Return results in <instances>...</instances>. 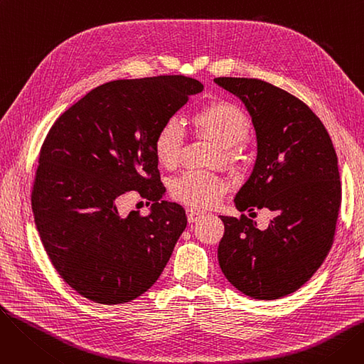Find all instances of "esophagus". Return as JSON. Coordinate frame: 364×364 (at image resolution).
<instances>
[{
  "label": "esophagus",
  "mask_w": 364,
  "mask_h": 364,
  "mask_svg": "<svg viewBox=\"0 0 364 364\" xmlns=\"http://www.w3.org/2000/svg\"><path fill=\"white\" fill-rule=\"evenodd\" d=\"M186 214H187V220H188V223H196V221H199V218L203 215L202 213L195 211V209H192V208L187 209Z\"/></svg>",
  "instance_id": "1"
}]
</instances>
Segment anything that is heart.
Instances as JSON below:
<instances>
[{
  "label": "heart",
  "mask_w": 364,
  "mask_h": 364,
  "mask_svg": "<svg viewBox=\"0 0 364 364\" xmlns=\"http://www.w3.org/2000/svg\"><path fill=\"white\" fill-rule=\"evenodd\" d=\"M193 125L202 136L211 139L220 147L221 158L227 164L239 159V144L251 132V121L246 112L225 100L205 105L193 114ZM184 147V129L178 119L165 121L153 139V153L164 168L178 165ZM228 187L227 180L209 171H188L171 183V196L195 209L213 208Z\"/></svg>",
  "instance_id": "b5f03b06"
}]
</instances>
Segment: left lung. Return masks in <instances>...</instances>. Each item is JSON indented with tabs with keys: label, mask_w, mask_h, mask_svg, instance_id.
Wrapping results in <instances>:
<instances>
[{
	"label": "left lung",
	"mask_w": 364,
	"mask_h": 364,
	"mask_svg": "<svg viewBox=\"0 0 364 364\" xmlns=\"http://www.w3.org/2000/svg\"><path fill=\"white\" fill-rule=\"evenodd\" d=\"M242 100L257 134V159L235 198L239 211L270 209L257 221L220 215L218 262L237 291L279 299L299 289L326 258L341 206L338 156L316 113L282 88L252 78H215Z\"/></svg>",
	"instance_id": "1"
}]
</instances>
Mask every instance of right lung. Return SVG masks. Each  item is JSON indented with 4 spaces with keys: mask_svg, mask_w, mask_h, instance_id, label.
Here are the masks:
<instances>
[{
    "mask_svg": "<svg viewBox=\"0 0 364 364\" xmlns=\"http://www.w3.org/2000/svg\"><path fill=\"white\" fill-rule=\"evenodd\" d=\"M203 85L181 75L119 80L91 90L48 131L32 211L54 269L90 301L117 305L143 295L162 274L187 225L184 209L161 200L153 139ZM136 189L151 214L119 215Z\"/></svg>",
    "mask_w": 364,
    "mask_h": 364,
    "instance_id": "obj_1",
    "label": "right lung"
}]
</instances>
